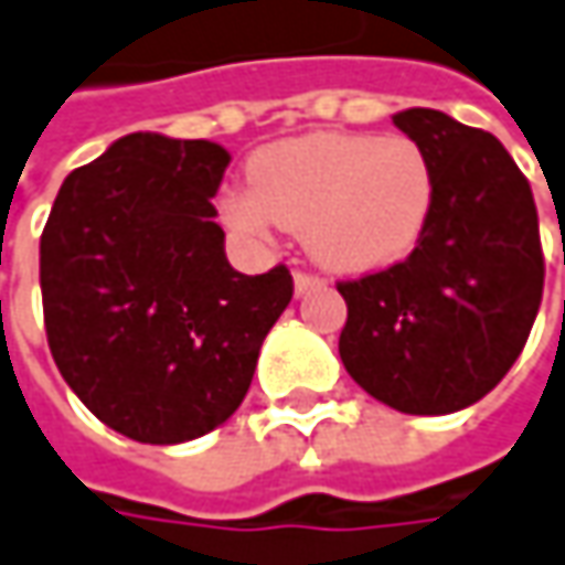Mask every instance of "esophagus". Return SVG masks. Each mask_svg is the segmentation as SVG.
Wrapping results in <instances>:
<instances>
[{"label":"esophagus","mask_w":565,"mask_h":565,"mask_svg":"<svg viewBox=\"0 0 565 565\" xmlns=\"http://www.w3.org/2000/svg\"><path fill=\"white\" fill-rule=\"evenodd\" d=\"M319 284H322V278H319V275H309V271H294V290H297V294H307V290L319 287Z\"/></svg>","instance_id":"obj_1"}]
</instances>
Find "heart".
<instances>
[{
  "mask_svg": "<svg viewBox=\"0 0 565 565\" xmlns=\"http://www.w3.org/2000/svg\"><path fill=\"white\" fill-rule=\"evenodd\" d=\"M253 189L224 195V221L262 234L271 224L297 231L331 271H373L405 258L436 205L427 148L407 136L294 138L258 151Z\"/></svg>",
  "mask_w": 565,
  "mask_h": 565,
  "instance_id": "obj_1",
  "label": "heart"
}]
</instances>
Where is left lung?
<instances>
[{"mask_svg": "<svg viewBox=\"0 0 565 565\" xmlns=\"http://www.w3.org/2000/svg\"><path fill=\"white\" fill-rule=\"evenodd\" d=\"M392 119L427 148L436 205L411 256L338 281V354L382 405L452 414L497 388L531 334L544 294L537 209L490 132L424 107Z\"/></svg>", "mask_w": 565, "mask_h": 565, "instance_id": "8db88e82", "label": "left lung"}]
</instances>
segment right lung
I'll return each instance as SVG.
<instances>
[{"mask_svg":"<svg viewBox=\"0 0 565 565\" xmlns=\"http://www.w3.org/2000/svg\"><path fill=\"white\" fill-rule=\"evenodd\" d=\"M231 154L132 132L65 177L40 236L43 326L62 380L107 427L173 446L221 427L294 297L287 265L239 275L214 224Z\"/></svg>","mask_w":565,"mask_h":565,"instance_id":"1","label":"right lung"}]
</instances>
